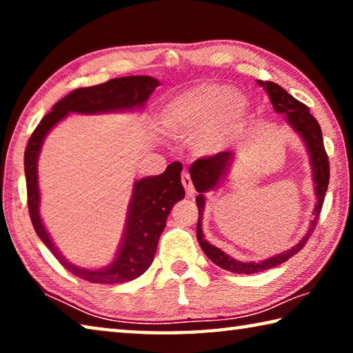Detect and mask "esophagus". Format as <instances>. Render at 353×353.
<instances>
[{"mask_svg":"<svg viewBox=\"0 0 353 353\" xmlns=\"http://www.w3.org/2000/svg\"><path fill=\"white\" fill-rule=\"evenodd\" d=\"M181 181L185 191H187L188 196H193L194 194V187H193V182H191V177H190V172L188 171H182V176H181Z\"/></svg>","mask_w":353,"mask_h":353,"instance_id":"obj_1","label":"esophagus"}]
</instances>
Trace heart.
Segmentation results:
<instances>
[{
  "label": "heart",
  "mask_w": 353,
  "mask_h": 353,
  "mask_svg": "<svg viewBox=\"0 0 353 353\" xmlns=\"http://www.w3.org/2000/svg\"><path fill=\"white\" fill-rule=\"evenodd\" d=\"M246 101L240 93L219 83H199L166 104L163 123L179 137H194L196 152L210 155L223 151L241 129Z\"/></svg>",
  "instance_id": "b5f03b06"
}]
</instances>
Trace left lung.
<instances>
[{
    "mask_svg": "<svg viewBox=\"0 0 353 353\" xmlns=\"http://www.w3.org/2000/svg\"><path fill=\"white\" fill-rule=\"evenodd\" d=\"M260 85L266 88L268 94L271 98V104L274 110L277 113H285L286 119L291 124V128L302 135L303 141L307 143V149L310 152V159H312V166H313V179H314V191L316 198H318V204L314 208V218L312 221V225H310L308 234L299 241L294 248H291L286 252L271 256V259L263 260V261H238L232 259L230 255L224 254L223 250L218 249L216 246L208 243L204 234H202L201 227V219H202V212H204V193L208 190L214 188L218 182L223 179L225 174L227 168H229L232 163V159H234V154L232 152H218L214 155H208V157L198 159L196 162L190 166V176L196 191H198V198H196V204H198L199 210V219H198V227H196V236H198V241L201 244L204 254L210 259L214 265L223 268L225 271L235 272V274H256L266 270H271V268L280 265V263H285L292 255H296L299 250L305 246L310 235H312V230L318 224V218L321 214L322 204H324V198L327 193L328 187V179H330V163H328V155L324 148V140H322V132L319 123L316 121V118L310 113V109L302 104L301 101L292 98L291 94L283 90L279 83L274 82H261L259 81Z\"/></svg>",
    "mask_w": 353,
    "mask_h": 353,
    "instance_id": "left-lung-1",
    "label": "left lung"
}]
</instances>
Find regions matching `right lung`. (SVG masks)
Masks as SVG:
<instances>
[{"label":"right lung","mask_w":353,"mask_h":353,"mask_svg":"<svg viewBox=\"0 0 353 353\" xmlns=\"http://www.w3.org/2000/svg\"><path fill=\"white\" fill-rule=\"evenodd\" d=\"M159 83L160 82L151 76H126L110 79L99 85L76 88L56 103L52 110L41 118L28 141L25 151V174L28 208L34 229L65 270L92 283L110 285L130 282L140 277L151 266L159 238L166 225V218L172 205L185 196L181 183L182 165L172 162L160 176L145 177L135 182L132 201L129 204L126 230H124V238L117 259L104 270H83V268L71 265L59 254L40 219L37 160L41 143L52 126H56L70 112L99 113L140 109L159 87Z\"/></svg>","instance_id":"obj_1"}]
</instances>
